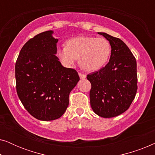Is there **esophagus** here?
<instances>
[{
    "instance_id": "obj_1",
    "label": "esophagus",
    "mask_w": 155,
    "mask_h": 155,
    "mask_svg": "<svg viewBox=\"0 0 155 155\" xmlns=\"http://www.w3.org/2000/svg\"><path fill=\"white\" fill-rule=\"evenodd\" d=\"M79 76H80V79H84V78H86V75L82 74L81 73H79Z\"/></svg>"
}]
</instances>
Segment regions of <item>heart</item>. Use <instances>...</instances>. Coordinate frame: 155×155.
I'll use <instances>...</instances> for the list:
<instances>
[{
    "label": "heart",
    "instance_id": "b5f03b06",
    "mask_svg": "<svg viewBox=\"0 0 155 155\" xmlns=\"http://www.w3.org/2000/svg\"><path fill=\"white\" fill-rule=\"evenodd\" d=\"M111 48L105 38L89 37H75L66 42V46L57 48V56L65 67L73 66L79 59L80 65L86 71H97L109 61Z\"/></svg>",
    "mask_w": 155,
    "mask_h": 155
}]
</instances>
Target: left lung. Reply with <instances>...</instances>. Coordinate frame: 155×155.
Segmentation results:
<instances>
[{"instance_id":"1","label":"left lung","mask_w":155,"mask_h":155,"mask_svg":"<svg viewBox=\"0 0 155 155\" xmlns=\"http://www.w3.org/2000/svg\"><path fill=\"white\" fill-rule=\"evenodd\" d=\"M109 41V62L99 71L87 76L91 82L90 105L103 118L115 117L128 109L137 90L135 58L122 40L98 32Z\"/></svg>"}]
</instances>
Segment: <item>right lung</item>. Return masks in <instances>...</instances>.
<instances>
[{
    "mask_svg": "<svg viewBox=\"0 0 155 155\" xmlns=\"http://www.w3.org/2000/svg\"><path fill=\"white\" fill-rule=\"evenodd\" d=\"M52 30L44 31L23 46L15 63L17 93L31 116L41 120L60 118L69 94L80 80L75 70L63 67Z\"/></svg>",
    "mask_w": 155,
    "mask_h": 155,
    "instance_id": "1",
    "label": "right lung"
}]
</instances>
